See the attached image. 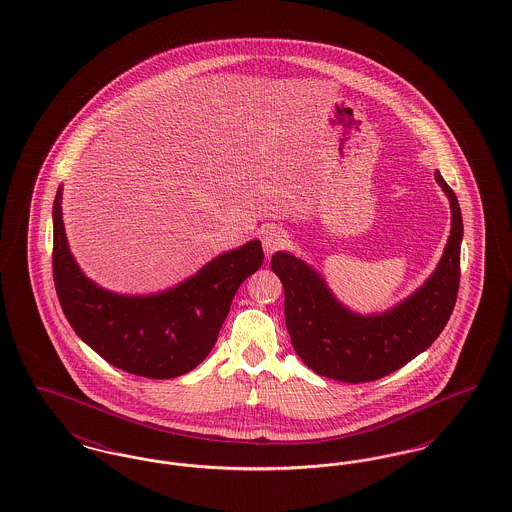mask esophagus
Returning a JSON list of instances; mask_svg holds the SVG:
<instances>
[{
	"label": "esophagus",
	"mask_w": 512,
	"mask_h": 512,
	"mask_svg": "<svg viewBox=\"0 0 512 512\" xmlns=\"http://www.w3.org/2000/svg\"><path fill=\"white\" fill-rule=\"evenodd\" d=\"M261 242H263L265 255L272 257L278 249L286 247V244H288V234H286V230H282L276 224H267L263 228V232H261Z\"/></svg>",
	"instance_id": "esophagus-1"
}]
</instances>
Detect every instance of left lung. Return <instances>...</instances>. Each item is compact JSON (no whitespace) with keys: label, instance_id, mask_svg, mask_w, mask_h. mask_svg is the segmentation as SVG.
Wrapping results in <instances>:
<instances>
[{"label":"left lung","instance_id":"1","mask_svg":"<svg viewBox=\"0 0 512 512\" xmlns=\"http://www.w3.org/2000/svg\"><path fill=\"white\" fill-rule=\"evenodd\" d=\"M436 182L451 203V234L438 267L416 292L380 315H359L341 305L317 270L292 253L272 255L270 268L284 286L293 349L313 372L349 384L372 382L438 340L459 293L463 217L439 171Z\"/></svg>","mask_w":512,"mask_h":512}]
</instances>
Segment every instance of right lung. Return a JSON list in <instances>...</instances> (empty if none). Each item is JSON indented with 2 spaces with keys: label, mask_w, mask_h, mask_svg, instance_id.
<instances>
[{
  "label": "right lung",
  "mask_w": 512,
  "mask_h": 512,
  "mask_svg": "<svg viewBox=\"0 0 512 512\" xmlns=\"http://www.w3.org/2000/svg\"><path fill=\"white\" fill-rule=\"evenodd\" d=\"M59 188L53 201V282L76 336L124 372L169 380L194 370L213 349L230 303L263 265L259 240L226 251L171 290L121 295L86 278L67 244Z\"/></svg>",
  "instance_id": "obj_1"
}]
</instances>
